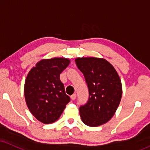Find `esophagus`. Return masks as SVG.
Segmentation results:
<instances>
[{
  "label": "esophagus",
  "mask_w": 150,
  "mask_h": 150,
  "mask_svg": "<svg viewBox=\"0 0 150 150\" xmlns=\"http://www.w3.org/2000/svg\"><path fill=\"white\" fill-rule=\"evenodd\" d=\"M76 98V94H73V95L71 96V100H74Z\"/></svg>",
  "instance_id": "1"
}]
</instances>
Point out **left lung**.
Returning <instances> with one entry per match:
<instances>
[{
  "label": "left lung",
  "mask_w": 150,
  "mask_h": 150,
  "mask_svg": "<svg viewBox=\"0 0 150 150\" xmlns=\"http://www.w3.org/2000/svg\"><path fill=\"white\" fill-rule=\"evenodd\" d=\"M75 62L83 74L89 92L87 103L79 108L81 120L87 126H100L111 119L121 101L120 76L105 59L83 57Z\"/></svg>",
  "instance_id": "1"
}]
</instances>
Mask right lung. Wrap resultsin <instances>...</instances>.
Masks as SVG:
<instances>
[{
    "label": "right lung",
    "mask_w": 150,
    "mask_h": 150,
    "mask_svg": "<svg viewBox=\"0 0 150 150\" xmlns=\"http://www.w3.org/2000/svg\"><path fill=\"white\" fill-rule=\"evenodd\" d=\"M70 63L69 59H44L29 71L24 86V95L31 113L44 124L59 119L69 102L60 74Z\"/></svg>",
    "instance_id": "1"
}]
</instances>
